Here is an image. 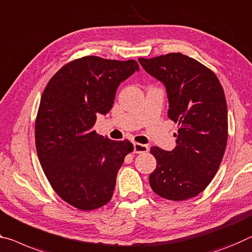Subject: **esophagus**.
I'll list each match as a JSON object with an SVG mask.
<instances>
[{"mask_svg": "<svg viewBox=\"0 0 252 252\" xmlns=\"http://www.w3.org/2000/svg\"><path fill=\"white\" fill-rule=\"evenodd\" d=\"M133 151L135 154H142V153H147L149 150V147L146 145H142V143H138V142H133Z\"/></svg>", "mask_w": 252, "mask_h": 252, "instance_id": "1", "label": "esophagus"}]
</instances>
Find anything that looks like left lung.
<instances>
[{
  "instance_id": "8db88e82",
  "label": "left lung",
  "mask_w": 252,
  "mask_h": 252,
  "mask_svg": "<svg viewBox=\"0 0 252 252\" xmlns=\"http://www.w3.org/2000/svg\"><path fill=\"white\" fill-rule=\"evenodd\" d=\"M148 74L163 83L168 118L178 123L173 151L153 147L157 168L153 190L169 201L197 196L218 173L227 141V107L223 87L212 70L181 53L139 58Z\"/></svg>"
}]
</instances>
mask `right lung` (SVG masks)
<instances>
[{"instance_id": "right-lung-1", "label": "right lung", "mask_w": 252, "mask_h": 252, "mask_svg": "<svg viewBox=\"0 0 252 252\" xmlns=\"http://www.w3.org/2000/svg\"><path fill=\"white\" fill-rule=\"evenodd\" d=\"M139 70L121 62L85 56L63 65L40 99L34 138L38 158L58 196L82 211L104 206L113 196L129 140L114 141L93 130L97 114L113 106L121 82Z\"/></svg>"}]
</instances>
